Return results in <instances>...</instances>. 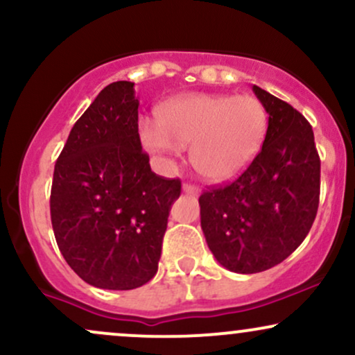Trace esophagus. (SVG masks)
I'll return each mask as SVG.
<instances>
[{
    "label": "esophagus",
    "mask_w": 355,
    "mask_h": 355,
    "mask_svg": "<svg viewBox=\"0 0 355 355\" xmlns=\"http://www.w3.org/2000/svg\"><path fill=\"white\" fill-rule=\"evenodd\" d=\"M182 190L189 195H200V189L195 185H191V183H183Z\"/></svg>",
    "instance_id": "34e87169"
}]
</instances>
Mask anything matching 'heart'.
<instances>
[{"instance_id": "b5f03b06", "label": "heart", "mask_w": 355, "mask_h": 355, "mask_svg": "<svg viewBox=\"0 0 355 355\" xmlns=\"http://www.w3.org/2000/svg\"><path fill=\"white\" fill-rule=\"evenodd\" d=\"M158 126L140 125V140L153 153H175L190 145L197 173L214 183L230 182L247 170L262 148L268 128L266 105L252 95L187 93L157 108Z\"/></svg>"}]
</instances>
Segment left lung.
I'll list each match as a JSON object with an SVG mask.
<instances>
[{
  "mask_svg": "<svg viewBox=\"0 0 355 355\" xmlns=\"http://www.w3.org/2000/svg\"><path fill=\"white\" fill-rule=\"evenodd\" d=\"M268 128L262 150L237 180L198 198L207 245L220 266L257 274L284 262L307 237L320 195L312 126L294 107L255 87Z\"/></svg>",
  "mask_w": 355,
  "mask_h": 355,
  "instance_id": "left-lung-1",
  "label": "left lung"
}]
</instances>
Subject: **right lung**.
I'll use <instances>...</instances> for the list:
<instances>
[{
  "label": "right lung",
  "mask_w": 355,
  "mask_h": 355,
  "mask_svg": "<svg viewBox=\"0 0 355 355\" xmlns=\"http://www.w3.org/2000/svg\"><path fill=\"white\" fill-rule=\"evenodd\" d=\"M135 83L115 81L73 125L53 173L51 225L85 282L132 291L153 279L178 178L153 173L138 135Z\"/></svg>",
  "instance_id": "obj_1"
}]
</instances>
